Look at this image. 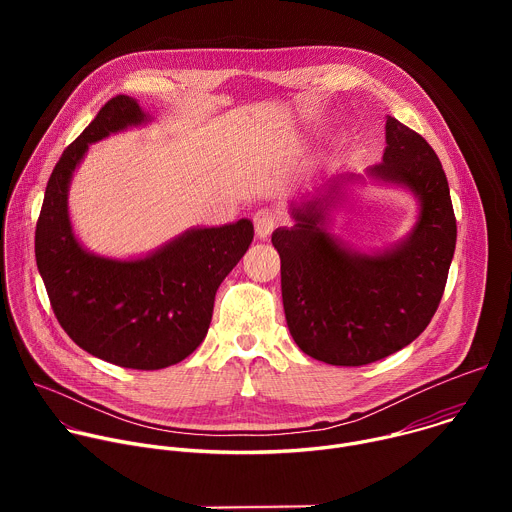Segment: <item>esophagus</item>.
I'll return each mask as SVG.
<instances>
[{
    "mask_svg": "<svg viewBox=\"0 0 512 512\" xmlns=\"http://www.w3.org/2000/svg\"><path fill=\"white\" fill-rule=\"evenodd\" d=\"M277 221H279L277 210H275V208H269V206L259 208V210L255 212V216H253L255 231H257V235H259L261 239H267V237L271 235V231L275 229Z\"/></svg>",
    "mask_w": 512,
    "mask_h": 512,
    "instance_id": "obj_1",
    "label": "esophagus"
}]
</instances>
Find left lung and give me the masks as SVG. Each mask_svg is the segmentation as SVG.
<instances>
[{
	"label": "left lung",
	"mask_w": 512,
	"mask_h": 512,
	"mask_svg": "<svg viewBox=\"0 0 512 512\" xmlns=\"http://www.w3.org/2000/svg\"><path fill=\"white\" fill-rule=\"evenodd\" d=\"M369 174L409 186L421 200L411 237L377 257L354 255L324 233L346 172L320 184L294 206L296 225L277 229L281 296L287 328L312 358L336 367H362L413 342L442 302L456 249V214L440 158L413 129L387 119L383 162Z\"/></svg>",
	"instance_id": "8db88e82"
}]
</instances>
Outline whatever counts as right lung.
<instances>
[{
    "mask_svg": "<svg viewBox=\"0 0 512 512\" xmlns=\"http://www.w3.org/2000/svg\"><path fill=\"white\" fill-rule=\"evenodd\" d=\"M127 95L109 99L54 166L36 223V263L58 324L89 354L158 371L204 340L218 285L253 241V223L196 229L139 261L89 255L70 231L66 190L89 143L143 121Z\"/></svg>",
    "mask_w": 512,
    "mask_h": 512,
    "instance_id": "1",
    "label": "right lung"
}]
</instances>
